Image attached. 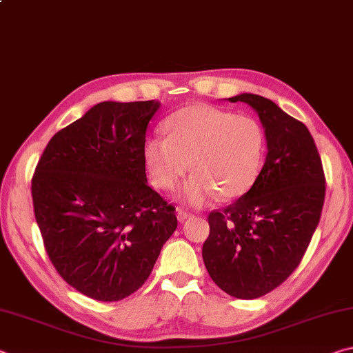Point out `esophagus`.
<instances>
[{"instance_id": "1", "label": "esophagus", "mask_w": 353, "mask_h": 353, "mask_svg": "<svg viewBox=\"0 0 353 353\" xmlns=\"http://www.w3.org/2000/svg\"><path fill=\"white\" fill-rule=\"evenodd\" d=\"M191 216H193V213H190L187 210H177V219L179 221H187Z\"/></svg>"}]
</instances>
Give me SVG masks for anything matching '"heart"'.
I'll return each instance as SVG.
<instances>
[{"instance_id": "heart-1", "label": "heart", "mask_w": 353, "mask_h": 353, "mask_svg": "<svg viewBox=\"0 0 353 353\" xmlns=\"http://www.w3.org/2000/svg\"><path fill=\"white\" fill-rule=\"evenodd\" d=\"M166 135H152L143 157L155 187L174 190L190 170L182 199L202 205L219 194L234 199L252 187L259 174L265 135L256 119L210 105H190L165 123Z\"/></svg>"}]
</instances>
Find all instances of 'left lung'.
<instances>
[{
	"mask_svg": "<svg viewBox=\"0 0 353 353\" xmlns=\"http://www.w3.org/2000/svg\"><path fill=\"white\" fill-rule=\"evenodd\" d=\"M265 128V165L248 193L208 214L202 259L214 283L236 299H256L288 279L319 224L325 176L310 130L271 99L243 93Z\"/></svg>",
	"mask_w": 353,
	"mask_h": 353,
	"instance_id": "1",
	"label": "left lung"
}]
</instances>
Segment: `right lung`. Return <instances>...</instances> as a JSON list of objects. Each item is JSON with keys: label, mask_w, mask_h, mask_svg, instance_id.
I'll use <instances>...</instances> for the list:
<instances>
[{"label": "right lung", "mask_w": 353, "mask_h": 353, "mask_svg": "<svg viewBox=\"0 0 353 353\" xmlns=\"http://www.w3.org/2000/svg\"><path fill=\"white\" fill-rule=\"evenodd\" d=\"M157 101L93 105L52 137L32 176L45 250L65 282L117 302L146 282L177 227L148 185L143 145Z\"/></svg>", "instance_id": "add662e5"}]
</instances>
